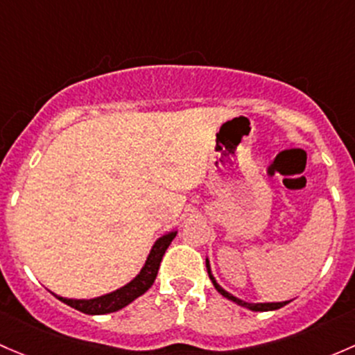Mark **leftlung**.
<instances>
[{
    "instance_id": "8db88e82",
    "label": "left lung",
    "mask_w": 355,
    "mask_h": 355,
    "mask_svg": "<svg viewBox=\"0 0 355 355\" xmlns=\"http://www.w3.org/2000/svg\"><path fill=\"white\" fill-rule=\"evenodd\" d=\"M207 270H208V277H210V280H211V284H214V287L217 288V291L220 292V294L224 295V297L231 299L232 302H236V304L243 306V308L251 309V311H273V309H280V308H282V306H286L287 302H288V301H284V302H258V304H254V302H246V301H243V299L236 297V295L229 294L227 291H224V288L218 286L217 280H215L214 275H211L210 263H208V259H207Z\"/></svg>"
}]
</instances>
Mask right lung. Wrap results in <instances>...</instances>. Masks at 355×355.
Segmentation results:
<instances>
[{"instance_id":"right-lung-1","label":"right lung","mask_w":355,"mask_h":355,"mask_svg":"<svg viewBox=\"0 0 355 355\" xmlns=\"http://www.w3.org/2000/svg\"><path fill=\"white\" fill-rule=\"evenodd\" d=\"M176 231H171L164 234L162 237L155 241V244L152 246L150 254H148L147 261H145L144 268L140 270L137 277L131 280L130 284L123 286L121 288H116V291L109 292V294L98 295L94 299H67L56 295L61 302L71 306L76 311H82L85 314H107L114 313L123 309L124 306H128L130 302H133L135 299L140 297L141 294L148 291L152 287V284L155 282L157 272H159L160 261H162L164 253L169 248V244L173 243V239L176 237Z\"/></svg>"}]
</instances>
